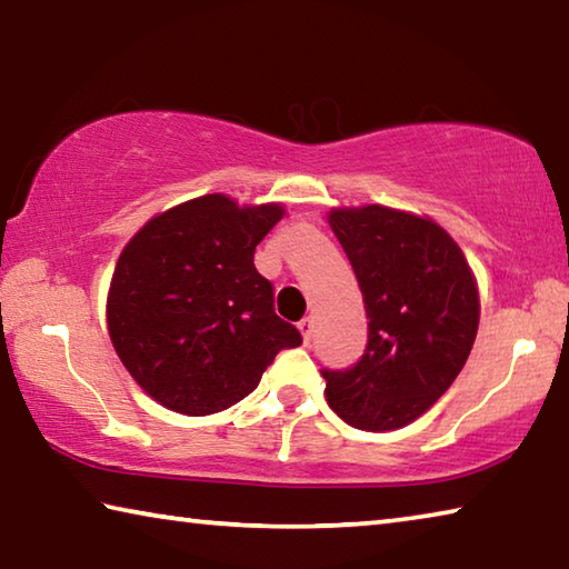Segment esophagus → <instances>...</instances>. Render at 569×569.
Listing matches in <instances>:
<instances>
[{"mask_svg":"<svg viewBox=\"0 0 569 569\" xmlns=\"http://www.w3.org/2000/svg\"><path fill=\"white\" fill-rule=\"evenodd\" d=\"M298 330H301V336L308 343V340H311V333H313V318L306 316L303 320H298Z\"/></svg>","mask_w":569,"mask_h":569,"instance_id":"obj_1","label":"esophagus"}]
</instances>
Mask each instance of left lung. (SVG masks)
<instances>
[{"instance_id":"obj_1","label":"left lung","mask_w":569,"mask_h":569,"mask_svg":"<svg viewBox=\"0 0 569 569\" xmlns=\"http://www.w3.org/2000/svg\"><path fill=\"white\" fill-rule=\"evenodd\" d=\"M330 229L363 291L368 346L358 363L320 370L328 406L360 430L420 418L465 366L478 333V286L438 223L388 206L338 209Z\"/></svg>"}]
</instances>
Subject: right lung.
Instances as JSON below:
<instances>
[{
	"instance_id": "1",
	"label": "right lung",
	"mask_w": 569,
	"mask_h": 569,
	"mask_svg": "<svg viewBox=\"0 0 569 569\" xmlns=\"http://www.w3.org/2000/svg\"><path fill=\"white\" fill-rule=\"evenodd\" d=\"M283 219L278 203L209 193L151 219L121 251L109 291V336L153 400L183 416L231 408L283 348L303 343L276 316L253 251Z\"/></svg>"
}]
</instances>
